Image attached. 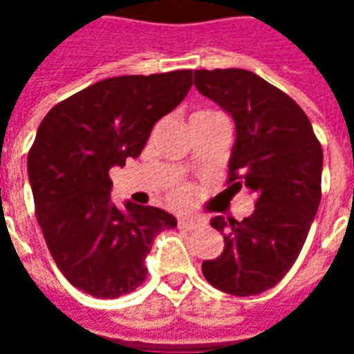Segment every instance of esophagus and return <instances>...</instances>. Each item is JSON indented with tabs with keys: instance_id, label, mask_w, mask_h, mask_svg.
<instances>
[{
	"instance_id": "34e87169",
	"label": "esophagus",
	"mask_w": 354,
	"mask_h": 354,
	"mask_svg": "<svg viewBox=\"0 0 354 354\" xmlns=\"http://www.w3.org/2000/svg\"><path fill=\"white\" fill-rule=\"evenodd\" d=\"M199 227V222H195L193 218H180L178 220V230L182 231H193Z\"/></svg>"
}]
</instances>
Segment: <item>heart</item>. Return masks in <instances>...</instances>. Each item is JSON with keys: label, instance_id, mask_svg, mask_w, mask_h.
<instances>
[{"label": "heart", "instance_id": "b5f03b06", "mask_svg": "<svg viewBox=\"0 0 354 354\" xmlns=\"http://www.w3.org/2000/svg\"><path fill=\"white\" fill-rule=\"evenodd\" d=\"M170 199H172V203H176V205H184V203H187V201L192 199V192H189V187H176L174 192H172V195H170Z\"/></svg>", "mask_w": 354, "mask_h": 354}]
</instances>
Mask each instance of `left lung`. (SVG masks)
<instances>
[{"label": "left lung", "mask_w": 354, "mask_h": 354, "mask_svg": "<svg viewBox=\"0 0 354 354\" xmlns=\"http://www.w3.org/2000/svg\"><path fill=\"white\" fill-rule=\"evenodd\" d=\"M193 80L235 121L225 192L248 187L256 199L245 220L210 222L225 246L203 261V274L222 292L256 296L282 281L304 248L322 195V146L304 109L260 75L227 68L195 70Z\"/></svg>", "instance_id": "left-lung-1"}]
</instances>
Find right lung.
<instances>
[{
    "label": "right lung",
    "instance_id": "1",
    "mask_svg": "<svg viewBox=\"0 0 354 354\" xmlns=\"http://www.w3.org/2000/svg\"><path fill=\"white\" fill-rule=\"evenodd\" d=\"M192 70L121 75L58 102L28 153L37 222L53 260L75 288L100 299L146 281L153 239L176 227L161 208L109 201L111 167L136 159L153 124L192 88Z\"/></svg>",
    "mask_w": 354,
    "mask_h": 354
}]
</instances>
